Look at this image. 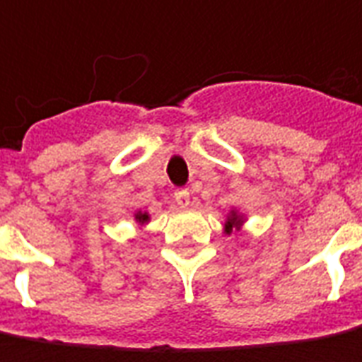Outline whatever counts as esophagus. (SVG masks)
<instances>
[{
  "label": "esophagus",
  "mask_w": 362,
  "mask_h": 362,
  "mask_svg": "<svg viewBox=\"0 0 362 362\" xmlns=\"http://www.w3.org/2000/svg\"><path fill=\"white\" fill-rule=\"evenodd\" d=\"M175 201H177V205H181V207H187V205H189V191H187V189H177V191H175Z\"/></svg>",
  "instance_id": "1"
}]
</instances>
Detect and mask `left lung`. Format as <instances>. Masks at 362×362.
Returning <instances> with one entry per match:
<instances>
[{"mask_svg": "<svg viewBox=\"0 0 362 362\" xmlns=\"http://www.w3.org/2000/svg\"><path fill=\"white\" fill-rule=\"evenodd\" d=\"M239 223H241V219H239V217H237V215L233 213L231 217H229V221H227V225H225V231L231 233V231H233V227H237Z\"/></svg>", "mask_w": 362, "mask_h": 362, "instance_id": "1", "label": "left lung"}]
</instances>
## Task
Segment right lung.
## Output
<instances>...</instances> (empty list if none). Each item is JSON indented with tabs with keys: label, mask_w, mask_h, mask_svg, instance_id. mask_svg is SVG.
<instances>
[{
	"label": "right lung",
	"mask_w": 362,
	"mask_h": 362,
	"mask_svg": "<svg viewBox=\"0 0 362 362\" xmlns=\"http://www.w3.org/2000/svg\"><path fill=\"white\" fill-rule=\"evenodd\" d=\"M135 219L139 221V223H145L149 217H147V213H137V215H135Z\"/></svg>",
	"instance_id": "1"
}]
</instances>
